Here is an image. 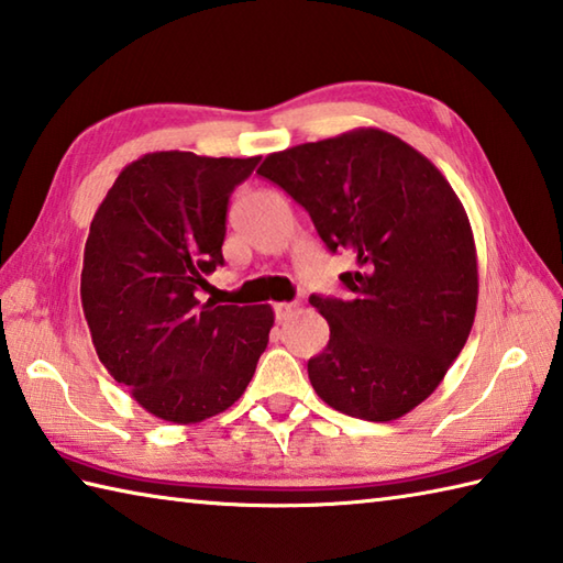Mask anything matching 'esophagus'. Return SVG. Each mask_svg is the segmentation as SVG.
Here are the masks:
<instances>
[{
    "mask_svg": "<svg viewBox=\"0 0 563 563\" xmlns=\"http://www.w3.org/2000/svg\"><path fill=\"white\" fill-rule=\"evenodd\" d=\"M292 312H295V305L292 302H278V305H275V319H278V322L292 317Z\"/></svg>",
    "mask_w": 563,
    "mask_h": 563,
    "instance_id": "1",
    "label": "esophagus"
}]
</instances>
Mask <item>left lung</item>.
Masks as SVG:
<instances>
[{
	"mask_svg": "<svg viewBox=\"0 0 563 563\" xmlns=\"http://www.w3.org/2000/svg\"><path fill=\"white\" fill-rule=\"evenodd\" d=\"M258 175L312 217L327 249L349 251V297L312 295L329 344L307 361L329 407L390 422L437 390L471 334L478 261L466 209L437 165L380 129L271 153Z\"/></svg>",
	"mask_w": 563,
	"mask_h": 563,
	"instance_id": "obj_1",
	"label": "left lung"
}]
</instances>
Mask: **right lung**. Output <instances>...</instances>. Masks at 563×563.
<instances>
[{
    "mask_svg": "<svg viewBox=\"0 0 563 563\" xmlns=\"http://www.w3.org/2000/svg\"><path fill=\"white\" fill-rule=\"evenodd\" d=\"M258 158L156 151L129 163L95 212L80 297L99 361L158 420L195 424L244 395L271 305L200 302L224 266L229 195Z\"/></svg>",
    "mask_w": 563,
    "mask_h": 563,
    "instance_id": "right-lung-1",
    "label": "right lung"
}]
</instances>
